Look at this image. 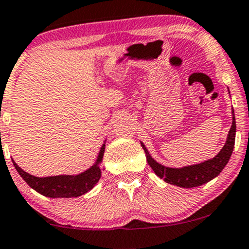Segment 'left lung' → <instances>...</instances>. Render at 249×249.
<instances>
[{
    "instance_id": "8db88e82",
    "label": "left lung",
    "mask_w": 249,
    "mask_h": 249,
    "mask_svg": "<svg viewBox=\"0 0 249 249\" xmlns=\"http://www.w3.org/2000/svg\"><path fill=\"white\" fill-rule=\"evenodd\" d=\"M231 127H230L229 134H228L225 144L223 145L220 152L212 159L205 160V161L199 162V164L187 165V166L183 167H167L153 159L145 145L143 144V142H141V145H142L143 150L145 153V159H147L148 165L152 167L153 171L155 172L158 177L164 179L166 183L177 185V187L180 188H185V189L200 187V185L210 182L223 171V169L228 164L232 154L236 136V122L233 109L231 110Z\"/></svg>"
}]
</instances>
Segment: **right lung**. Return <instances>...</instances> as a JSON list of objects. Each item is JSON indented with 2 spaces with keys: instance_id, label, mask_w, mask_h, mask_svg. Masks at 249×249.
Segmentation results:
<instances>
[{
  "instance_id": "add662e5",
  "label": "right lung",
  "mask_w": 249,
  "mask_h": 249,
  "mask_svg": "<svg viewBox=\"0 0 249 249\" xmlns=\"http://www.w3.org/2000/svg\"><path fill=\"white\" fill-rule=\"evenodd\" d=\"M105 147H106V140L104 144L100 148L99 155L96 161L85 170L84 172L78 175H59L49 176V177H36L30 173L25 172L20 169L17 162L13 160V165L16 170L21 176L22 179L39 194L44 195L52 199H59V197H77L85 193L90 192L96 185L101 178V162L104 159Z\"/></svg>"
}]
</instances>
